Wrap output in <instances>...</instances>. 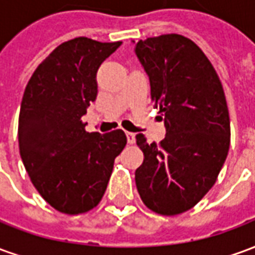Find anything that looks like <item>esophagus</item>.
<instances>
[{
  "label": "esophagus",
  "instance_id": "obj_1",
  "mask_svg": "<svg viewBox=\"0 0 255 255\" xmlns=\"http://www.w3.org/2000/svg\"><path fill=\"white\" fill-rule=\"evenodd\" d=\"M126 135H127V142L129 144L135 143V133L133 132H126Z\"/></svg>",
  "mask_w": 255,
  "mask_h": 255
}]
</instances>
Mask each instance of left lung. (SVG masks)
<instances>
[{
  "label": "left lung",
  "instance_id": "1",
  "mask_svg": "<svg viewBox=\"0 0 255 255\" xmlns=\"http://www.w3.org/2000/svg\"><path fill=\"white\" fill-rule=\"evenodd\" d=\"M135 53L166 129L160 143L136 135L144 158L135 183L150 210L176 216L206 195L224 165L231 142L224 90L205 53L186 36L147 38L136 43Z\"/></svg>",
  "mask_w": 255,
  "mask_h": 255
}]
</instances>
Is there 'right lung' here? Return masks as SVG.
<instances>
[{
	"label": "right lung",
	"instance_id": "add662e5",
	"mask_svg": "<svg viewBox=\"0 0 255 255\" xmlns=\"http://www.w3.org/2000/svg\"><path fill=\"white\" fill-rule=\"evenodd\" d=\"M122 42L79 36L61 43L36 68L19 115V149L31 182L65 214L95 208L115 158L127 144L122 129L87 132L82 116L98 93L97 71Z\"/></svg>",
	"mask_w": 255,
	"mask_h": 255
}]
</instances>
